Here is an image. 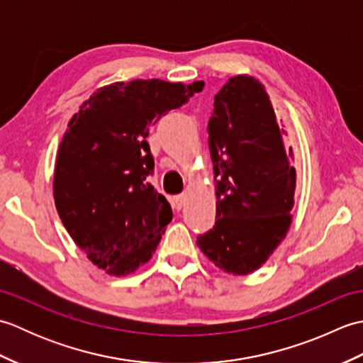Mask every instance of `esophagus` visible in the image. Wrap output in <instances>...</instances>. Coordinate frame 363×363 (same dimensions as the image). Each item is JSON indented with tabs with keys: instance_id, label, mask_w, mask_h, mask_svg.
Here are the masks:
<instances>
[{
	"instance_id": "obj_1",
	"label": "esophagus",
	"mask_w": 363,
	"mask_h": 363,
	"mask_svg": "<svg viewBox=\"0 0 363 363\" xmlns=\"http://www.w3.org/2000/svg\"><path fill=\"white\" fill-rule=\"evenodd\" d=\"M186 195H176L174 198H173V207H174V209L176 211H181L182 209V207L184 206H186Z\"/></svg>"
}]
</instances>
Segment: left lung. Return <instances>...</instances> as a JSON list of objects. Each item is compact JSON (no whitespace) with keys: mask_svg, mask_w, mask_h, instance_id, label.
<instances>
[{"mask_svg":"<svg viewBox=\"0 0 363 363\" xmlns=\"http://www.w3.org/2000/svg\"><path fill=\"white\" fill-rule=\"evenodd\" d=\"M217 215L196 245L223 272L252 273L287 234L296 172L264 86L235 76L215 95L207 123Z\"/></svg>","mask_w":363,"mask_h":363,"instance_id":"obj_1","label":"left lung"}]
</instances>
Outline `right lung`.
I'll list each match as a JSON object with an SVG mask.
<instances>
[{
    "label": "right lung",
    "instance_id": "obj_1",
    "mask_svg": "<svg viewBox=\"0 0 363 363\" xmlns=\"http://www.w3.org/2000/svg\"><path fill=\"white\" fill-rule=\"evenodd\" d=\"M201 84L160 79L96 90L68 123L54 169V201L74 243L109 274L133 273L156 251L172 206L150 184L146 142L162 115L179 109Z\"/></svg>",
    "mask_w": 363,
    "mask_h": 363
}]
</instances>
